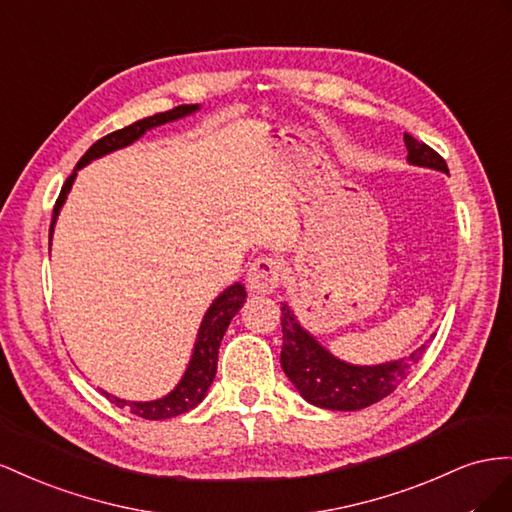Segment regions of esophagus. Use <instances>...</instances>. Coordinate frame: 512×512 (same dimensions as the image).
I'll list each match as a JSON object with an SVG mask.
<instances>
[{
  "label": "esophagus",
  "mask_w": 512,
  "mask_h": 512,
  "mask_svg": "<svg viewBox=\"0 0 512 512\" xmlns=\"http://www.w3.org/2000/svg\"><path fill=\"white\" fill-rule=\"evenodd\" d=\"M248 289L255 294H272L281 283V264L272 257H259L255 264L248 268L246 274Z\"/></svg>",
  "instance_id": "34e87169"
}]
</instances>
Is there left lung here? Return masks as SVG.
<instances>
[{
	"label": "left lung",
	"mask_w": 512,
	"mask_h": 512,
	"mask_svg": "<svg viewBox=\"0 0 512 512\" xmlns=\"http://www.w3.org/2000/svg\"><path fill=\"white\" fill-rule=\"evenodd\" d=\"M407 163L414 167L435 169L448 175L446 160L429 145L403 135ZM283 349L281 367L300 397L321 410L356 412L369 407L397 388L410 375L414 364L425 354L420 345L410 356L382 364H352L334 356L306 330L289 302H281Z\"/></svg>",
	"instance_id": "left-lung-1"
}]
</instances>
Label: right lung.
Here are the masks:
<instances>
[{
	"mask_svg": "<svg viewBox=\"0 0 512 512\" xmlns=\"http://www.w3.org/2000/svg\"><path fill=\"white\" fill-rule=\"evenodd\" d=\"M199 109H201L199 105H180L171 111L150 115V118H143L135 124H130L122 130H115V133L98 139L92 148L83 154L75 171L70 173V178L62 186V193H60V197H57L55 208H53L49 242L53 240V229L57 223V216H60V212L64 208L70 188L77 180L79 169L90 165L96 158L107 156L115 150L128 148V145H133L137 139H141L145 133H148V130H152L156 126H163L167 122H178V120L186 118V115L197 113ZM244 300H246V289L242 283L229 285L223 294H218L214 298L210 309L201 319V326L197 330V339L193 345V354H191V360H188V364H186V371L180 377V382L175 384V388L171 392H167L165 397L154 399V401H126L120 397H113V394H109L107 390H100V392L105 394V397L113 405H118V407H122V410H128L130 414L141 416L145 420L173 418V416H180V414H186L188 410H193V407H197L203 399H206V394L214 382L216 364H218V347H221V341L225 337L227 326L231 324V319L236 317V313L244 306Z\"/></svg>",
	"mask_w": 512,
	"mask_h": 512,
	"instance_id": "right-lung-1",
	"label": "right lung"
}]
</instances>
